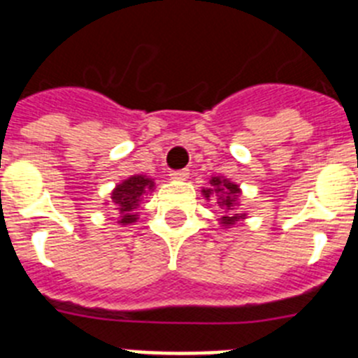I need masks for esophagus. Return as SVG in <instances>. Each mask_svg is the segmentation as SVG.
I'll return each instance as SVG.
<instances>
[{"label": "esophagus", "instance_id": "obj_1", "mask_svg": "<svg viewBox=\"0 0 358 358\" xmlns=\"http://www.w3.org/2000/svg\"><path fill=\"white\" fill-rule=\"evenodd\" d=\"M188 170H172V172H170V177L176 179V181H185V179H188Z\"/></svg>", "mask_w": 358, "mask_h": 358}]
</instances>
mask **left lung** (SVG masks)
<instances>
[{
  "mask_svg": "<svg viewBox=\"0 0 358 358\" xmlns=\"http://www.w3.org/2000/svg\"><path fill=\"white\" fill-rule=\"evenodd\" d=\"M206 197H213L217 201L218 206H233V197L238 194V186L233 185V182L226 181V179H220V177H213L211 179V188L202 189ZM222 224H235V220H238V213H235L233 217H224Z\"/></svg>",
  "mask_w": 358,
  "mask_h": 358,
  "instance_id": "obj_1",
  "label": "left lung"
}]
</instances>
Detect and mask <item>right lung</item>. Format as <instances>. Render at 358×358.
Listing matches in <instances>:
<instances>
[{
  "instance_id": "add662e5",
  "label": "right lung",
  "mask_w": 358,
  "mask_h": 358,
  "mask_svg": "<svg viewBox=\"0 0 358 358\" xmlns=\"http://www.w3.org/2000/svg\"><path fill=\"white\" fill-rule=\"evenodd\" d=\"M152 188H154V181L143 176H132L129 177L127 181H123L122 185H118V188L110 195V201L123 213L122 224L134 222L136 215L132 211L140 206L141 197Z\"/></svg>"
}]
</instances>
